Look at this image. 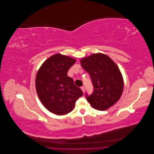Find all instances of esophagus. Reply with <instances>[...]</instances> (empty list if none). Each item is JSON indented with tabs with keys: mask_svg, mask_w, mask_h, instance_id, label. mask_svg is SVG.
<instances>
[{
	"mask_svg": "<svg viewBox=\"0 0 154 154\" xmlns=\"http://www.w3.org/2000/svg\"><path fill=\"white\" fill-rule=\"evenodd\" d=\"M81 89H82V91H83V92H85V87H83V86L81 87Z\"/></svg>",
	"mask_w": 154,
	"mask_h": 154,
	"instance_id": "obj_1",
	"label": "esophagus"
}]
</instances>
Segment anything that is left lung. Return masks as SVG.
<instances>
[{
    "mask_svg": "<svg viewBox=\"0 0 154 154\" xmlns=\"http://www.w3.org/2000/svg\"><path fill=\"white\" fill-rule=\"evenodd\" d=\"M81 66L89 73L94 92L87 96L93 108L105 110L113 106L122 96L123 78L119 67L108 56L103 53L92 54L80 60Z\"/></svg>",
    "mask_w": 154,
    "mask_h": 154,
    "instance_id": "left-lung-1",
    "label": "left lung"
}]
</instances>
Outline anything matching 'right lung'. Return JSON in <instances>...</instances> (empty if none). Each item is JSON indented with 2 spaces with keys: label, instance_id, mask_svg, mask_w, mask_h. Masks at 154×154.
<instances>
[{
  "label": "right lung",
  "instance_id": "add662e5",
  "mask_svg": "<svg viewBox=\"0 0 154 154\" xmlns=\"http://www.w3.org/2000/svg\"><path fill=\"white\" fill-rule=\"evenodd\" d=\"M76 60L62 54H55L42 63L36 74L35 86L43 105L57 115L71 112L76 101L83 93L67 76L69 69Z\"/></svg>",
  "mask_w": 154,
  "mask_h": 154
}]
</instances>
